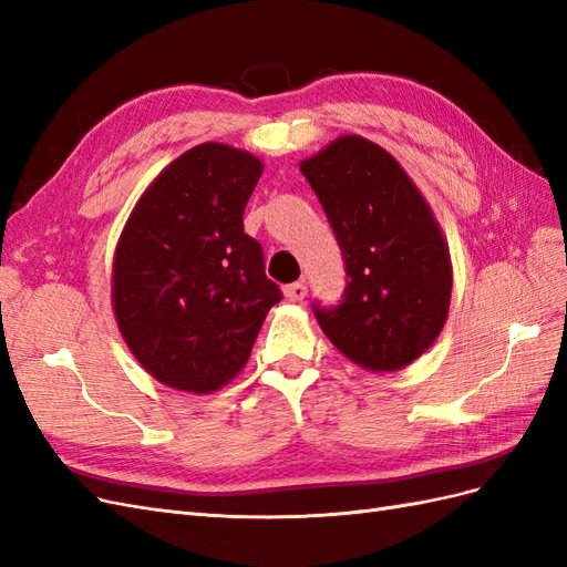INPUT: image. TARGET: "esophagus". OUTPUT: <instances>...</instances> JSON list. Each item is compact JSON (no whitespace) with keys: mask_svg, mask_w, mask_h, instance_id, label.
Here are the masks:
<instances>
[{"mask_svg":"<svg viewBox=\"0 0 567 567\" xmlns=\"http://www.w3.org/2000/svg\"><path fill=\"white\" fill-rule=\"evenodd\" d=\"M305 296H307V286H305L302 281H296V284H290V286L286 288V298H288L290 302H302Z\"/></svg>","mask_w":567,"mask_h":567,"instance_id":"34e87169","label":"esophagus"}]
</instances>
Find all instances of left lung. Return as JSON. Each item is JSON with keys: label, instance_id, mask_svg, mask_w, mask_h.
Masks as SVG:
<instances>
[{"label": "left lung", "instance_id": "8db88e82", "mask_svg": "<svg viewBox=\"0 0 567 567\" xmlns=\"http://www.w3.org/2000/svg\"><path fill=\"white\" fill-rule=\"evenodd\" d=\"M329 217L348 286L315 317L350 362L400 371L440 336L450 312L452 260L437 219L390 153L348 134L300 163Z\"/></svg>", "mask_w": 567, "mask_h": 567}]
</instances>
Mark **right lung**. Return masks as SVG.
I'll return each instance as SVG.
<instances>
[{
  "instance_id": "right-lung-1",
  "label": "right lung",
  "mask_w": 567,
  "mask_h": 567,
  "mask_svg": "<svg viewBox=\"0 0 567 567\" xmlns=\"http://www.w3.org/2000/svg\"><path fill=\"white\" fill-rule=\"evenodd\" d=\"M262 175L252 153L188 148L136 200L113 257V312L153 379L215 392L248 362L279 286L244 210Z\"/></svg>"
}]
</instances>
